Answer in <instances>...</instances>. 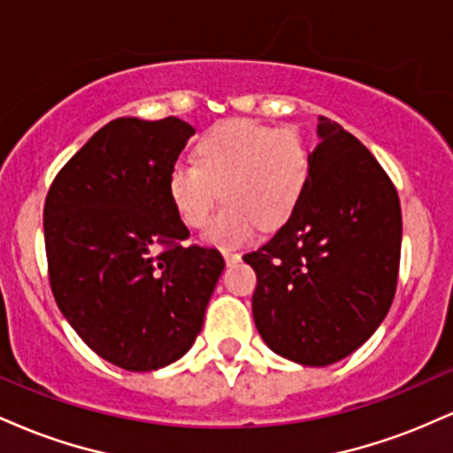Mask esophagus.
I'll return each mask as SVG.
<instances>
[{"label":"esophagus","mask_w":453,"mask_h":453,"mask_svg":"<svg viewBox=\"0 0 453 453\" xmlns=\"http://www.w3.org/2000/svg\"><path fill=\"white\" fill-rule=\"evenodd\" d=\"M221 253H223V257H226V264H227V266H232V264L241 262V253L230 251V249H223Z\"/></svg>","instance_id":"1"}]
</instances>
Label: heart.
<instances>
[{"mask_svg": "<svg viewBox=\"0 0 453 453\" xmlns=\"http://www.w3.org/2000/svg\"><path fill=\"white\" fill-rule=\"evenodd\" d=\"M313 153L294 127H270L253 119L217 123L197 142V164L170 165L165 189L179 219L204 226L217 200L226 206L212 217L204 241L236 247L262 227H277L292 217L309 187Z\"/></svg>", "mask_w": 453, "mask_h": 453, "instance_id": "b5f03b06", "label": "heart"}]
</instances>
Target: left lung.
<instances>
[{
	"mask_svg": "<svg viewBox=\"0 0 453 453\" xmlns=\"http://www.w3.org/2000/svg\"><path fill=\"white\" fill-rule=\"evenodd\" d=\"M317 136L298 209L242 257L257 274L259 336L303 366L339 362L371 339L396 294L403 241L396 187L371 150L326 117Z\"/></svg>",
	"mask_w": 453,
	"mask_h": 453,
	"instance_id": "8db88e82",
	"label": "left lung"
}]
</instances>
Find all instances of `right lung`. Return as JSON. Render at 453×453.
<instances>
[{
	"label": "right lung",
	"instance_id": "right-lung-1",
	"mask_svg": "<svg viewBox=\"0 0 453 453\" xmlns=\"http://www.w3.org/2000/svg\"><path fill=\"white\" fill-rule=\"evenodd\" d=\"M194 134L176 117L114 119L46 196L55 303L97 356L126 371H157L189 351L226 268L217 249L183 244L189 230L165 189Z\"/></svg>",
	"mask_w": 453,
	"mask_h": 453
}]
</instances>
